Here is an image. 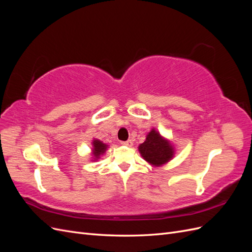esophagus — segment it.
Instances as JSON below:
<instances>
[{
  "label": "esophagus",
  "mask_w": 252,
  "mask_h": 252,
  "mask_svg": "<svg viewBox=\"0 0 252 252\" xmlns=\"http://www.w3.org/2000/svg\"><path fill=\"white\" fill-rule=\"evenodd\" d=\"M121 144H122V145H126V146H131V145H132V141H131V140H127V141L122 142Z\"/></svg>",
  "instance_id": "esophagus-1"
}]
</instances>
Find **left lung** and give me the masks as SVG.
Wrapping results in <instances>:
<instances>
[{"label":"left lung","instance_id":"1","mask_svg":"<svg viewBox=\"0 0 252 252\" xmlns=\"http://www.w3.org/2000/svg\"><path fill=\"white\" fill-rule=\"evenodd\" d=\"M139 150L147 162L155 166L167 163L173 156L172 146L164 140L155 129L148 133L146 141L140 145Z\"/></svg>","mask_w":252,"mask_h":252}]
</instances>
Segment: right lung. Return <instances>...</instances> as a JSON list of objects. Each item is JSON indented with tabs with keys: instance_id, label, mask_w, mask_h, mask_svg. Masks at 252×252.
Here are the masks:
<instances>
[{
	"instance_id": "1",
	"label": "right lung",
	"mask_w": 252,
	"mask_h": 252,
	"mask_svg": "<svg viewBox=\"0 0 252 252\" xmlns=\"http://www.w3.org/2000/svg\"><path fill=\"white\" fill-rule=\"evenodd\" d=\"M106 148H107V145L103 144L101 141H94V156L95 158H98L101 155H103L106 151Z\"/></svg>"
}]
</instances>
